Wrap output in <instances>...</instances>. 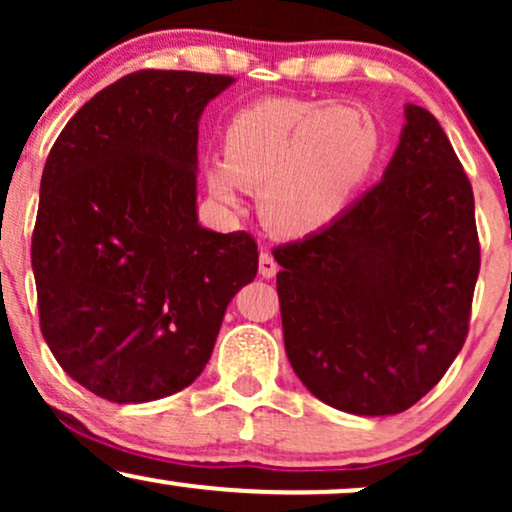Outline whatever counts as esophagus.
I'll return each instance as SVG.
<instances>
[{
  "mask_svg": "<svg viewBox=\"0 0 512 512\" xmlns=\"http://www.w3.org/2000/svg\"><path fill=\"white\" fill-rule=\"evenodd\" d=\"M279 272V264L274 262V257L269 255L267 250L260 252V276L262 279H272V276Z\"/></svg>",
  "mask_w": 512,
  "mask_h": 512,
  "instance_id": "1",
  "label": "esophagus"
}]
</instances>
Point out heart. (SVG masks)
Here are the masks:
<instances>
[{"label": "heart", "instance_id": "b5f03b06", "mask_svg": "<svg viewBox=\"0 0 512 512\" xmlns=\"http://www.w3.org/2000/svg\"><path fill=\"white\" fill-rule=\"evenodd\" d=\"M383 134L361 105L264 98L238 110L223 132V158L207 187L236 209L245 187H262L260 214L281 238L320 233L349 209L378 166Z\"/></svg>", "mask_w": 512, "mask_h": 512}]
</instances>
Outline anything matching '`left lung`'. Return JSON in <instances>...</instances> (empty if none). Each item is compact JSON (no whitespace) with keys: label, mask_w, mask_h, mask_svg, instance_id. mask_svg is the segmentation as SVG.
I'll list each match as a JSON object with an SVG mask.
<instances>
[{"label":"left lung","mask_w":512,"mask_h":512,"mask_svg":"<svg viewBox=\"0 0 512 512\" xmlns=\"http://www.w3.org/2000/svg\"><path fill=\"white\" fill-rule=\"evenodd\" d=\"M274 260L286 356L320 402L392 416L433 390L467 339L479 276L472 185L436 117L404 105L383 180Z\"/></svg>","instance_id":"obj_1"}]
</instances>
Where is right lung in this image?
Listing matches in <instances>:
<instances>
[{"label":"right lung","instance_id":"1","mask_svg":"<svg viewBox=\"0 0 512 512\" xmlns=\"http://www.w3.org/2000/svg\"><path fill=\"white\" fill-rule=\"evenodd\" d=\"M233 76L144 69L103 88L52 146L31 262L40 330L69 378L117 404L195 383L257 274L248 233L197 216V127Z\"/></svg>","mask_w":512,"mask_h":512}]
</instances>
